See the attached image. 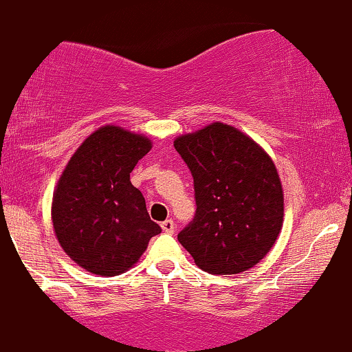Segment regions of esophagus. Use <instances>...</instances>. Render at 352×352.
<instances>
[{
	"label": "esophagus",
	"instance_id": "1",
	"mask_svg": "<svg viewBox=\"0 0 352 352\" xmlns=\"http://www.w3.org/2000/svg\"><path fill=\"white\" fill-rule=\"evenodd\" d=\"M162 229H164V232H168V234H173L175 232V223H173L172 219H166L162 223Z\"/></svg>",
	"mask_w": 352,
	"mask_h": 352
}]
</instances>
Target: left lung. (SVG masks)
Wrapping results in <instances>:
<instances>
[{
    "label": "left lung",
    "mask_w": 352,
    "mask_h": 352,
    "mask_svg": "<svg viewBox=\"0 0 352 352\" xmlns=\"http://www.w3.org/2000/svg\"><path fill=\"white\" fill-rule=\"evenodd\" d=\"M195 190V217L179 243L212 275L260 263L283 226V188L272 157L243 131L216 121L179 136Z\"/></svg>",
    "instance_id": "1"
}]
</instances>
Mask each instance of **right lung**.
Instances as JSON below:
<instances>
[{
	"label": "right lung",
	"mask_w": 352,
	"mask_h": 352,
	"mask_svg": "<svg viewBox=\"0 0 352 352\" xmlns=\"http://www.w3.org/2000/svg\"><path fill=\"white\" fill-rule=\"evenodd\" d=\"M151 150L145 135L106 124L70 157L52 199V223L72 261L101 276L133 268L160 226L129 173Z\"/></svg>",
	"instance_id": "right-lung-1"
}]
</instances>
